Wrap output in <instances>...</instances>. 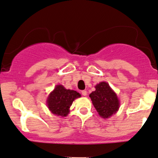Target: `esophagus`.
<instances>
[{
    "mask_svg": "<svg viewBox=\"0 0 158 158\" xmlns=\"http://www.w3.org/2000/svg\"><path fill=\"white\" fill-rule=\"evenodd\" d=\"M87 92L86 90L81 91V95H84V96H86V95H87Z\"/></svg>",
    "mask_w": 158,
    "mask_h": 158,
    "instance_id": "esophagus-1",
    "label": "esophagus"
}]
</instances>
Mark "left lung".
Instances as JSON below:
<instances>
[{
  "mask_svg": "<svg viewBox=\"0 0 158 158\" xmlns=\"http://www.w3.org/2000/svg\"><path fill=\"white\" fill-rule=\"evenodd\" d=\"M95 90L89 94L94 107L100 117L103 119L109 118L118 111L119 101L109 84L102 81L95 87Z\"/></svg>",
  "mask_w": 158,
  "mask_h": 158,
  "instance_id": "obj_1",
  "label": "left lung"
}]
</instances>
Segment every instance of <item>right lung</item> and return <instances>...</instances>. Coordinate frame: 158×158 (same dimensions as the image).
Instances as JSON below:
<instances>
[{
    "label": "right lung",
    "mask_w": 158,
    "mask_h": 158,
    "mask_svg": "<svg viewBox=\"0 0 158 158\" xmlns=\"http://www.w3.org/2000/svg\"><path fill=\"white\" fill-rule=\"evenodd\" d=\"M79 97L81 95L77 91L66 89L63 85H58L48 96L47 104L54 114L66 117L73 101Z\"/></svg>",
    "instance_id": "right-lung-1"
}]
</instances>
